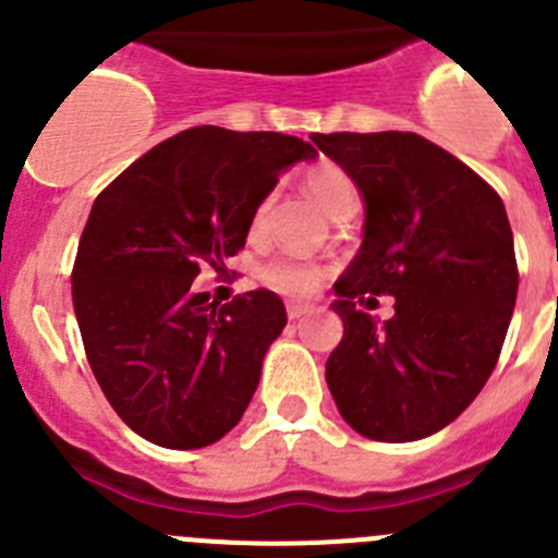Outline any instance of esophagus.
Wrapping results in <instances>:
<instances>
[{
    "label": "esophagus",
    "instance_id": "obj_1",
    "mask_svg": "<svg viewBox=\"0 0 558 558\" xmlns=\"http://www.w3.org/2000/svg\"><path fill=\"white\" fill-rule=\"evenodd\" d=\"M286 314H289V319H303V316L314 314V305L311 303H286Z\"/></svg>",
    "mask_w": 558,
    "mask_h": 558
}]
</instances>
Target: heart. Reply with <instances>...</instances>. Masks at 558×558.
Instances as JSON below:
<instances>
[{"label": "heart", "instance_id": "heart-1", "mask_svg": "<svg viewBox=\"0 0 558 558\" xmlns=\"http://www.w3.org/2000/svg\"><path fill=\"white\" fill-rule=\"evenodd\" d=\"M305 192L325 208L327 215L336 220L338 215L357 208V190L352 184V179L343 173L336 165H316L305 173L303 179ZM269 201H264L262 206L255 208L253 215V231H262L264 220H267ZM262 280L269 289L280 291V294L289 296H308L314 294V289L322 280V269L316 264L300 262V258H272L269 264H264Z\"/></svg>", "mask_w": 558, "mask_h": 558}]
</instances>
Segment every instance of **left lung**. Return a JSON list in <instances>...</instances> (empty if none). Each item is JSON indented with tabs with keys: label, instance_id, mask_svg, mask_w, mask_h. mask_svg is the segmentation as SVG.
Here are the masks:
<instances>
[{
	"label": "left lung",
	"instance_id": "1",
	"mask_svg": "<svg viewBox=\"0 0 558 558\" xmlns=\"http://www.w3.org/2000/svg\"><path fill=\"white\" fill-rule=\"evenodd\" d=\"M355 181L363 244L336 280L343 338L325 379L363 437L410 444L449 426L496 368L518 300L504 201L468 165L413 132L311 134ZM395 296L379 323L354 305Z\"/></svg>",
	"mask_w": 558,
	"mask_h": 558
}]
</instances>
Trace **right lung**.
I'll use <instances>...</instances> for the list:
<instances>
[{"mask_svg": "<svg viewBox=\"0 0 558 558\" xmlns=\"http://www.w3.org/2000/svg\"><path fill=\"white\" fill-rule=\"evenodd\" d=\"M314 156L289 134L195 126L93 203L71 275L76 322L104 397L150 444L203 449L242 421L283 300L258 289L220 305L192 280L201 264L226 267L278 175Z\"/></svg>", "mask_w": 558, "mask_h": 558, "instance_id": "right-lung-1", "label": "right lung"}]
</instances>
